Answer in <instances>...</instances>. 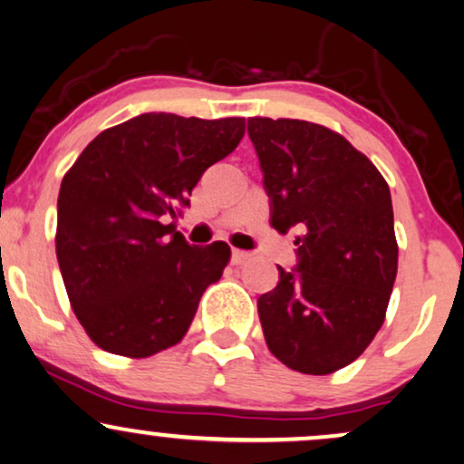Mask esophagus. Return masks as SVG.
Returning a JSON list of instances; mask_svg holds the SVG:
<instances>
[{
    "instance_id": "obj_1",
    "label": "esophagus",
    "mask_w": 464,
    "mask_h": 464,
    "mask_svg": "<svg viewBox=\"0 0 464 464\" xmlns=\"http://www.w3.org/2000/svg\"><path fill=\"white\" fill-rule=\"evenodd\" d=\"M250 259V252H246V250H233L231 252V261L236 263V266H242V263H246Z\"/></svg>"
}]
</instances>
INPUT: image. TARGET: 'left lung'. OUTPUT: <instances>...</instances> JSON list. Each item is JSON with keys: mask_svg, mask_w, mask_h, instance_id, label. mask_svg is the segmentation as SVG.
I'll return each mask as SVG.
<instances>
[{"mask_svg": "<svg viewBox=\"0 0 464 464\" xmlns=\"http://www.w3.org/2000/svg\"><path fill=\"white\" fill-rule=\"evenodd\" d=\"M272 227L295 228L297 267L256 302L285 366L332 374L357 360L385 321L398 272L388 181L343 134L304 120L250 117Z\"/></svg>", "mask_w": 464, "mask_h": 464, "instance_id": "8db88e82", "label": "left lung"}]
</instances>
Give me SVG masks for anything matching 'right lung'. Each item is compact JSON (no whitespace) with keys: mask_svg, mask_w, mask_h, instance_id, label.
<instances>
[{"mask_svg":"<svg viewBox=\"0 0 464 464\" xmlns=\"http://www.w3.org/2000/svg\"><path fill=\"white\" fill-rule=\"evenodd\" d=\"M244 130V117L143 113L102 130L63 175L57 263L76 319L101 349L139 360L186 336L231 248L190 246L169 220Z\"/></svg>","mask_w":464,"mask_h":464,"instance_id":"1","label":"right lung"}]
</instances>
